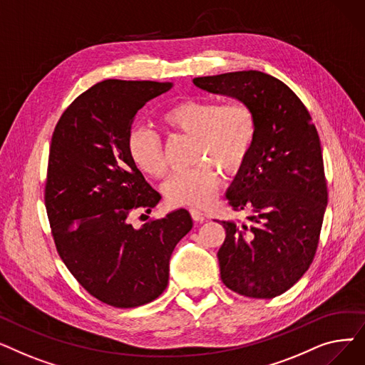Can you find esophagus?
<instances>
[{"mask_svg": "<svg viewBox=\"0 0 365 365\" xmlns=\"http://www.w3.org/2000/svg\"><path fill=\"white\" fill-rule=\"evenodd\" d=\"M189 213H190V217H192L195 222H204L205 219L204 213L198 208H189Z\"/></svg>", "mask_w": 365, "mask_h": 365, "instance_id": "obj_1", "label": "esophagus"}]
</instances>
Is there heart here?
<instances>
[{
	"instance_id": "obj_1",
	"label": "heart",
	"mask_w": 365,
	"mask_h": 365,
	"mask_svg": "<svg viewBox=\"0 0 365 365\" xmlns=\"http://www.w3.org/2000/svg\"><path fill=\"white\" fill-rule=\"evenodd\" d=\"M168 131L194 138L192 161L187 170L176 171L163 190L171 205L202 207L213 200L219 171L235 175L245 164L256 139V117L245 102L222 103L208 98H189L171 105L161 115ZM128 157L142 173L161 179L167 173L164 146L157 133L133 127L127 136Z\"/></svg>"
}]
</instances>
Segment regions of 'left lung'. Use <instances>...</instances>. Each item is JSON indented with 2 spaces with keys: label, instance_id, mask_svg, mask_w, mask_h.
Instances as JSON below:
<instances>
[{
  "label": "left lung",
  "instance_id": "1",
  "mask_svg": "<svg viewBox=\"0 0 365 365\" xmlns=\"http://www.w3.org/2000/svg\"><path fill=\"white\" fill-rule=\"evenodd\" d=\"M194 84L255 112V145L226 194L248 222H222L217 259L229 290L274 299L308 271L319 242L329 192L317 127L296 93L264 72L200 76Z\"/></svg>",
  "mask_w": 365,
  "mask_h": 365
}]
</instances>
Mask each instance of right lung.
<instances>
[{
  "mask_svg": "<svg viewBox=\"0 0 365 365\" xmlns=\"http://www.w3.org/2000/svg\"><path fill=\"white\" fill-rule=\"evenodd\" d=\"M171 83L105 80L80 94L57 121L50 145L44 202L56 250L69 272L98 300L136 308L168 284V262L192 219L180 208L142 227L161 195L127 152L136 112Z\"/></svg>",
  "mask_w": 365,
  "mask_h": 365,
  "instance_id": "add662e5",
  "label": "right lung"
}]
</instances>
